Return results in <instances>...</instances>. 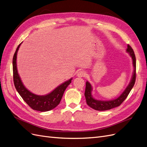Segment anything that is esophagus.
<instances>
[{"instance_id":"34e87169","label":"esophagus","mask_w":147,"mask_h":147,"mask_svg":"<svg viewBox=\"0 0 147 147\" xmlns=\"http://www.w3.org/2000/svg\"><path fill=\"white\" fill-rule=\"evenodd\" d=\"M86 76V73L84 71H80L78 73H77V76L79 78H82Z\"/></svg>"}]
</instances>
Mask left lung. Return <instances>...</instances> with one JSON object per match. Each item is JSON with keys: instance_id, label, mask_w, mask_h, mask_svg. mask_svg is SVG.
Here are the masks:
<instances>
[{"instance_id": "8db88e82", "label": "left lung", "mask_w": 147, "mask_h": 147, "mask_svg": "<svg viewBox=\"0 0 147 147\" xmlns=\"http://www.w3.org/2000/svg\"><path fill=\"white\" fill-rule=\"evenodd\" d=\"M126 52L129 53V55L131 57L132 60V64H133L134 71L132 76L131 78V80L128 86H127L126 89L123 92L120 96H118L117 98L112 99L110 101H101L98 100V99H94L92 94V86L88 81L86 82V91H85V96H86V102L88 106L94 110L99 111H103L110 110L111 109L119 106L124 101L125 99L127 98L129 92H131V89L134 87L135 81H136V56L134 54V52L133 49H132L131 47L127 45V48L126 49Z\"/></svg>"}]
</instances>
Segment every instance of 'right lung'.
<instances>
[{
  "label": "right lung",
  "instance_id": "1",
  "mask_svg": "<svg viewBox=\"0 0 147 147\" xmlns=\"http://www.w3.org/2000/svg\"><path fill=\"white\" fill-rule=\"evenodd\" d=\"M21 45V43L18 46L13 59V81L16 90L22 98L24 101L32 109L40 112H46L53 109L59 105L65 90L71 82L73 79L71 78L62 83L57 87H56L53 91L45 95H37L32 93L24 86L18 72L16 64L17 53Z\"/></svg>",
  "mask_w": 147,
  "mask_h": 147
}]
</instances>
